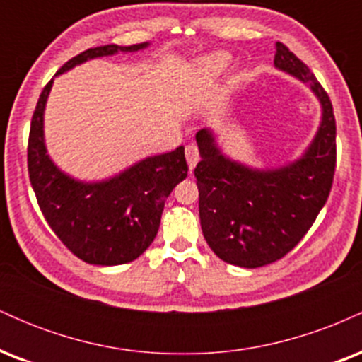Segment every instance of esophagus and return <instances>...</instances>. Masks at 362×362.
Here are the masks:
<instances>
[{
    "instance_id": "34e87169",
    "label": "esophagus",
    "mask_w": 362,
    "mask_h": 362,
    "mask_svg": "<svg viewBox=\"0 0 362 362\" xmlns=\"http://www.w3.org/2000/svg\"><path fill=\"white\" fill-rule=\"evenodd\" d=\"M185 158H187V165H189V170L192 172L199 161V149L195 144H189V146L185 148Z\"/></svg>"
}]
</instances>
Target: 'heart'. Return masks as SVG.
<instances>
[{
	"instance_id": "obj_1",
	"label": "heart",
	"mask_w": 362,
	"mask_h": 362,
	"mask_svg": "<svg viewBox=\"0 0 362 362\" xmlns=\"http://www.w3.org/2000/svg\"><path fill=\"white\" fill-rule=\"evenodd\" d=\"M231 64V56L228 52L216 51L204 54V56L194 59L190 64V78L195 86H211L226 73Z\"/></svg>"
}]
</instances>
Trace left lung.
Here are the masks:
<instances>
[{"label":"left lung","instance_id":"left-lung-1","mask_svg":"<svg viewBox=\"0 0 362 362\" xmlns=\"http://www.w3.org/2000/svg\"><path fill=\"white\" fill-rule=\"evenodd\" d=\"M274 66L301 81L322 110L300 156L277 167H253L224 153L211 127L195 134L202 233L219 259L245 269L272 264L296 247L325 206L335 172V117L327 91L282 42L276 44Z\"/></svg>","mask_w":362,"mask_h":362}]
</instances>
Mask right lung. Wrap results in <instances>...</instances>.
<instances>
[{"label": "right lung", "mask_w": 362, "mask_h": 362, "mask_svg": "<svg viewBox=\"0 0 362 362\" xmlns=\"http://www.w3.org/2000/svg\"><path fill=\"white\" fill-rule=\"evenodd\" d=\"M149 45L88 49L66 62L54 78L86 61L144 51ZM52 85L54 80L40 93L28 138V175L45 221L86 264L120 265L136 260L155 240L170 192L187 177L184 146L143 158L100 180L69 175L57 167L45 146L44 114Z\"/></svg>", "instance_id": "right-lung-1"}]
</instances>
